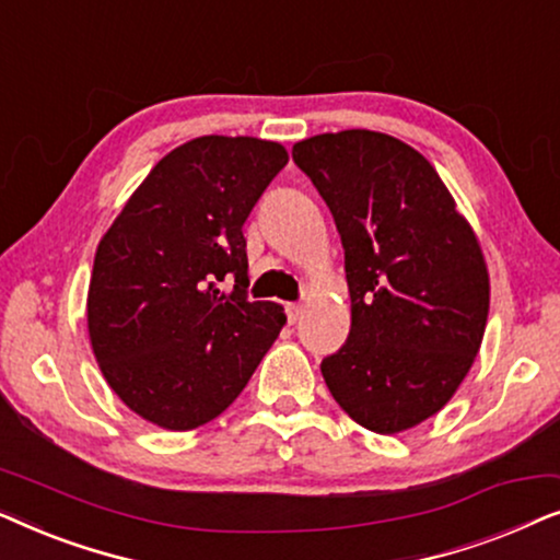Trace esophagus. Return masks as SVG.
Wrapping results in <instances>:
<instances>
[{
	"mask_svg": "<svg viewBox=\"0 0 560 560\" xmlns=\"http://www.w3.org/2000/svg\"><path fill=\"white\" fill-rule=\"evenodd\" d=\"M285 311H288L290 324H295V320L301 318V313H303V303H288V305H285Z\"/></svg>",
	"mask_w": 560,
	"mask_h": 560,
	"instance_id": "esophagus-1",
	"label": "esophagus"
}]
</instances>
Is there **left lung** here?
<instances>
[{"label": "left lung", "mask_w": 560, "mask_h": 560, "mask_svg": "<svg viewBox=\"0 0 560 560\" xmlns=\"http://www.w3.org/2000/svg\"><path fill=\"white\" fill-rule=\"evenodd\" d=\"M336 221L351 295L349 339L320 362L334 400L374 433L423 423L471 370L489 275L469 221L433 165L370 129L293 144Z\"/></svg>", "instance_id": "1"}]
</instances>
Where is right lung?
Instances as JSON below:
<instances>
[{"label":"right lung","mask_w":560,"mask_h":560,"mask_svg":"<svg viewBox=\"0 0 560 560\" xmlns=\"http://www.w3.org/2000/svg\"><path fill=\"white\" fill-rule=\"evenodd\" d=\"M288 165L278 142L196 137L152 167L104 240L89 285V336L119 400L167 431L232 405L285 326L247 298L244 221Z\"/></svg>","instance_id":"1"}]
</instances>
